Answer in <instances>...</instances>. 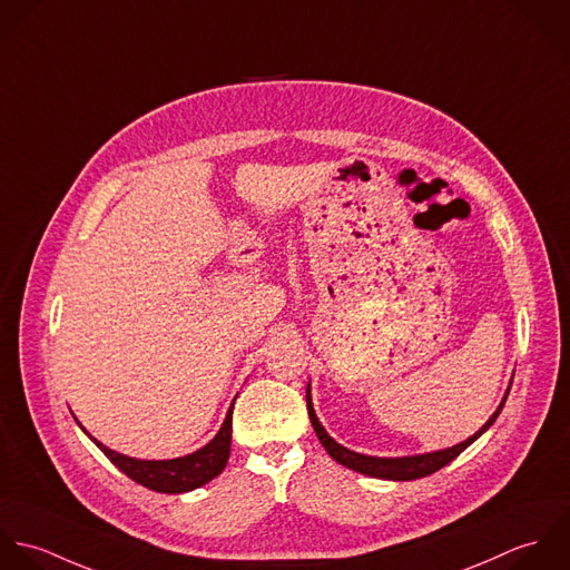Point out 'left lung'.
I'll return each mask as SVG.
<instances>
[{"mask_svg": "<svg viewBox=\"0 0 570 570\" xmlns=\"http://www.w3.org/2000/svg\"><path fill=\"white\" fill-rule=\"evenodd\" d=\"M511 390V385H509ZM509 390L502 399V403L498 405V410L493 412V416L473 434L469 436L464 443H458L454 448H448V450H441V452H430V454L419 455H403V458H376V455L356 454L347 448L340 445L333 436H328V432L324 430V425L320 423L315 410H313V401H311V387L306 390V405H308V416H311V423L315 428V434L320 439V443L324 445V450L331 454L333 460H337L343 466L352 469V471H358L363 475H372V478H383V480H416V478H425L439 469H443L445 464H450L454 460L455 455L462 454L473 441H478L498 419V414L502 412L504 407V401L509 396Z\"/></svg>", "mask_w": 570, "mask_h": 570, "instance_id": "left-lung-1", "label": "left lung"}]
</instances>
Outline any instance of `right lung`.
<instances>
[{
    "mask_svg": "<svg viewBox=\"0 0 570 570\" xmlns=\"http://www.w3.org/2000/svg\"><path fill=\"white\" fill-rule=\"evenodd\" d=\"M230 414H233V405L227 412V419L220 432L214 436L212 443H207L203 450L194 454L180 455L171 460H138V458L118 454L115 450L106 448L104 443H99L95 436H90L83 428L81 430L134 482L158 493H185L207 484L209 480L220 475L223 469L227 466L228 454H230V421H233Z\"/></svg>",
    "mask_w": 570,
    "mask_h": 570,
    "instance_id": "obj_1",
    "label": "right lung"
}]
</instances>
